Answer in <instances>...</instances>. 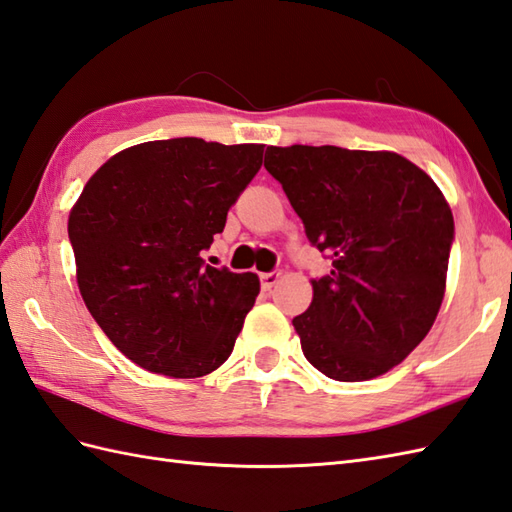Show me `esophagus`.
Wrapping results in <instances>:
<instances>
[{
  "instance_id": "obj_1",
  "label": "esophagus",
  "mask_w": 512,
  "mask_h": 512,
  "mask_svg": "<svg viewBox=\"0 0 512 512\" xmlns=\"http://www.w3.org/2000/svg\"><path fill=\"white\" fill-rule=\"evenodd\" d=\"M279 272H264V275H259V281H261V288L264 290H270L272 285H275L279 281Z\"/></svg>"
}]
</instances>
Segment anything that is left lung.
Returning <instances> with one entry per match:
<instances>
[{"label": "left lung", "instance_id": "left-lung-1", "mask_svg": "<svg viewBox=\"0 0 512 512\" xmlns=\"http://www.w3.org/2000/svg\"><path fill=\"white\" fill-rule=\"evenodd\" d=\"M266 170L320 253L312 305L292 325L320 373L366 382L419 347L441 310L454 216L419 165L388 150L290 146Z\"/></svg>", "mask_w": 512, "mask_h": 512}]
</instances>
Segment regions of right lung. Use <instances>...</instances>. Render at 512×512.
Returning a JSON list of instances; mask_svg holds the SVG:
<instances>
[{
	"instance_id": "right-lung-1",
	"label": "right lung",
	"mask_w": 512,
	"mask_h": 512,
	"mask_svg": "<svg viewBox=\"0 0 512 512\" xmlns=\"http://www.w3.org/2000/svg\"><path fill=\"white\" fill-rule=\"evenodd\" d=\"M264 146L196 137L113 154L69 211L76 281L95 323L150 373L192 379L227 362L259 294L255 272L205 264Z\"/></svg>"
}]
</instances>
